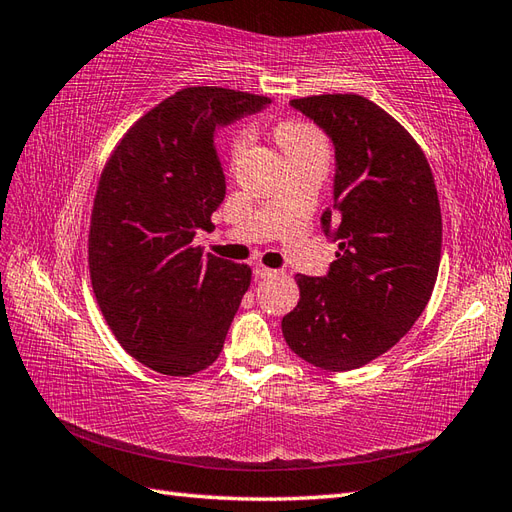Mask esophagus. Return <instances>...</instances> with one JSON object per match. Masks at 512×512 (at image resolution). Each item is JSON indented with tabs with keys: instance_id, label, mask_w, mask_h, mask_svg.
Instances as JSON below:
<instances>
[{
	"instance_id": "34e87169",
	"label": "esophagus",
	"mask_w": 512,
	"mask_h": 512,
	"mask_svg": "<svg viewBox=\"0 0 512 512\" xmlns=\"http://www.w3.org/2000/svg\"><path fill=\"white\" fill-rule=\"evenodd\" d=\"M253 273H255V277H259V279H266V277L277 275V270L266 268V266H262V264H257V266L253 268Z\"/></svg>"
}]
</instances>
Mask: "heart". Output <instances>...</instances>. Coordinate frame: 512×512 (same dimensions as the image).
Returning a JSON list of instances; mask_svg holds the SVG:
<instances>
[{
  "instance_id": "1",
  "label": "heart",
  "mask_w": 512,
  "mask_h": 512,
  "mask_svg": "<svg viewBox=\"0 0 512 512\" xmlns=\"http://www.w3.org/2000/svg\"><path fill=\"white\" fill-rule=\"evenodd\" d=\"M277 140L281 149L286 151V156L292 154V151L306 149V147H317V145H325L323 136L308 123H299V121H288L281 123L277 127ZM244 147V138L239 136L233 145V154H239Z\"/></svg>"
}]
</instances>
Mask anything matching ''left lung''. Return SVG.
I'll use <instances>...</instances> for the list:
<instances>
[{"label":"left lung","mask_w":512,"mask_h":512,"mask_svg":"<svg viewBox=\"0 0 512 512\" xmlns=\"http://www.w3.org/2000/svg\"><path fill=\"white\" fill-rule=\"evenodd\" d=\"M290 105L334 147V204L321 228L339 250L323 277H295L301 297L281 330L303 361L347 372L394 347L427 308L440 268V200L416 140L365 96Z\"/></svg>","instance_id":"8db88e82"}]
</instances>
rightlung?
<instances>
[{"mask_svg":"<svg viewBox=\"0 0 512 512\" xmlns=\"http://www.w3.org/2000/svg\"><path fill=\"white\" fill-rule=\"evenodd\" d=\"M268 105V96L184 88L136 121L103 169L92 288L118 343L160 374L209 367L250 286L246 264L202 255L193 237L213 226L226 195L215 132Z\"/></svg>","mask_w":512,"mask_h":512,"instance_id":"obj_1","label":"right lung"}]
</instances>
